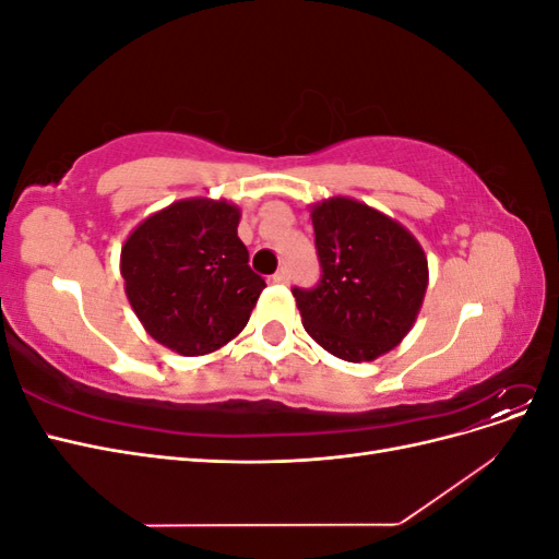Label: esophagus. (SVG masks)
Masks as SVG:
<instances>
[{"mask_svg":"<svg viewBox=\"0 0 559 559\" xmlns=\"http://www.w3.org/2000/svg\"><path fill=\"white\" fill-rule=\"evenodd\" d=\"M289 270H286V267H280L277 270V273L273 275V282H277V284H286V282H289Z\"/></svg>","mask_w":559,"mask_h":559,"instance_id":"obj_1","label":"esophagus"}]
</instances>
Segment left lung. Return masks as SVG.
<instances>
[{"mask_svg": "<svg viewBox=\"0 0 559 559\" xmlns=\"http://www.w3.org/2000/svg\"><path fill=\"white\" fill-rule=\"evenodd\" d=\"M321 282L294 289L302 326L333 357L376 361L413 329L429 284L427 253L396 218L347 195L310 205Z\"/></svg>", "mask_w": 559, "mask_h": 559, "instance_id": "8db88e82", "label": "left lung"}]
</instances>
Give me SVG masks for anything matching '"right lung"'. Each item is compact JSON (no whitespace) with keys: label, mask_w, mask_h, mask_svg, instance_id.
I'll return each mask as SVG.
<instances>
[{"label":"right lung","mask_w":559,"mask_h":559,"mask_svg":"<svg viewBox=\"0 0 559 559\" xmlns=\"http://www.w3.org/2000/svg\"><path fill=\"white\" fill-rule=\"evenodd\" d=\"M240 207L186 198L151 216L121 247L130 308L156 343L200 357L238 337L265 282L238 238Z\"/></svg>","instance_id":"1"}]
</instances>
